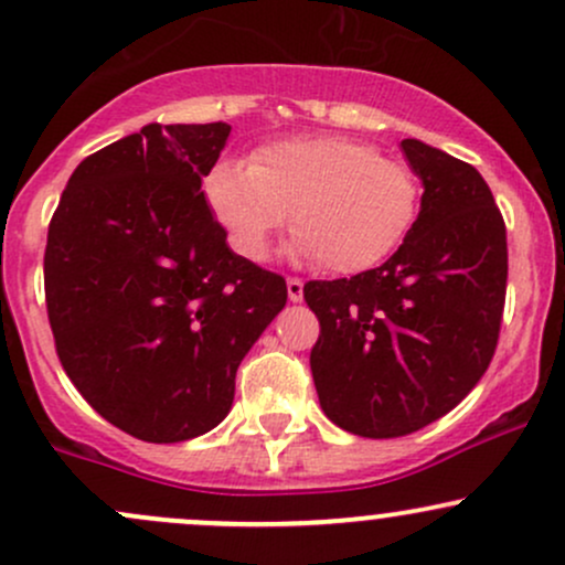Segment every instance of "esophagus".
Returning a JSON list of instances; mask_svg holds the SVG:
<instances>
[{"label":"esophagus","mask_w":565,"mask_h":565,"mask_svg":"<svg viewBox=\"0 0 565 565\" xmlns=\"http://www.w3.org/2000/svg\"><path fill=\"white\" fill-rule=\"evenodd\" d=\"M287 295L291 302H302V281L300 278H287Z\"/></svg>","instance_id":"1"}]
</instances>
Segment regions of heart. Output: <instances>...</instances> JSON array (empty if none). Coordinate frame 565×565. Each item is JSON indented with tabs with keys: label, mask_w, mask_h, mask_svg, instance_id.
<instances>
[{
	"label": "heart",
	"mask_w": 565,
	"mask_h": 565,
	"mask_svg": "<svg viewBox=\"0 0 565 565\" xmlns=\"http://www.w3.org/2000/svg\"><path fill=\"white\" fill-rule=\"evenodd\" d=\"M204 193L244 257L263 260L291 212V255L316 257L340 276L391 257L419 212V183L406 164L340 135L278 140L252 161H217Z\"/></svg>",
	"instance_id": "obj_1"
}]
</instances>
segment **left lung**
Here are the masks:
<instances>
[{"label": "left lung", "mask_w": 565, "mask_h": 565, "mask_svg": "<svg viewBox=\"0 0 565 565\" xmlns=\"http://www.w3.org/2000/svg\"><path fill=\"white\" fill-rule=\"evenodd\" d=\"M401 148L425 188L404 244L380 268L302 289L321 323V408L361 438L408 436L478 385L508 289V231L481 172L423 140Z\"/></svg>", "instance_id": "8db88e82"}]
</instances>
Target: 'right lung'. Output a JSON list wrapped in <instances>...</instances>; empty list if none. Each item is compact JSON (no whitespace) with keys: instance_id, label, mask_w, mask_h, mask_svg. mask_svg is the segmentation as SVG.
<instances>
[{"instance_id":"1","label":"right lung","mask_w":565,"mask_h":565,"mask_svg":"<svg viewBox=\"0 0 565 565\" xmlns=\"http://www.w3.org/2000/svg\"><path fill=\"white\" fill-rule=\"evenodd\" d=\"M231 125H146L76 167L44 249L68 380L103 419L178 444L225 419L287 281L236 255L201 191Z\"/></svg>"}]
</instances>
